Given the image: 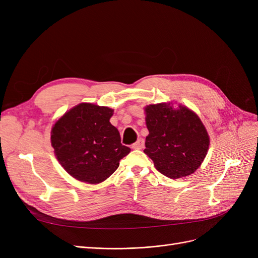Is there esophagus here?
<instances>
[{
  "instance_id": "1",
  "label": "esophagus",
  "mask_w": 258,
  "mask_h": 258,
  "mask_svg": "<svg viewBox=\"0 0 258 258\" xmlns=\"http://www.w3.org/2000/svg\"><path fill=\"white\" fill-rule=\"evenodd\" d=\"M131 147L134 148V150H142V148L144 147V141H143V139H139L135 144H132Z\"/></svg>"
}]
</instances>
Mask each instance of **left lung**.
<instances>
[{
  "label": "left lung",
  "instance_id": "1",
  "mask_svg": "<svg viewBox=\"0 0 258 258\" xmlns=\"http://www.w3.org/2000/svg\"><path fill=\"white\" fill-rule=\"evenodd\" d=\"M148 136L144 153L155 168L170 178L192 174L204 162L210 137L199 116L190 108L172 102L144 107Z\"/></svg>",
  "mask_w": 258,
  "mask_h": 258
}]
</instances>
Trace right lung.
Segmentation results:
<instances>
[{"label": "right lung", "instance_id": "add662e5", "mask_svg": "<svg viewBox=\"0 0 258 258\" xmlns=\"http://www.w3.org/2000/svg\"><path fill=\"white\" fill-rule=\"evenodd\" d=\"M114 110L92 103H80L52 124L51 146L67 172L88 184H99L119 167L130 153L120 143L119 132L110 122Z\"/></svg>", "mask_w": 258, "mask_h": 258}]
</instances>
